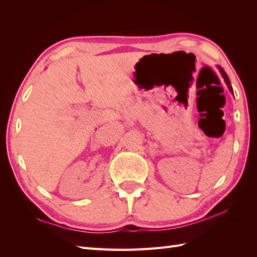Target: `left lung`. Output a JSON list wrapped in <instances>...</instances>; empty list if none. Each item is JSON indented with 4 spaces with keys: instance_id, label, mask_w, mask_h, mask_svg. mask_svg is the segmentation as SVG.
<instances>
[{
    "instance_id": "8db88e82",
    "label": "left lung",
    "mask_w": 257,
    "mask_h": 257,
    "mask_svg": "<svg viewBox=\"0 0 257 257\" xmlns=\"http://www.w3.org/2000/svg\"><path fill=\"white\" fill-rule=\"evenodd\" d=\"M219 69H220V71H221V75H222V77L224 78V81H225V83L227 84V87H229V89H230V91L231 92L233 93V89H232V87H231V82H230V79H229V77H227V75L225 73V71L222 69V68H220L219 67Z\"/></svg>"
}]
</instances>
